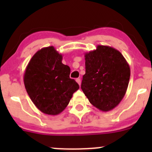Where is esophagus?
Wrapping results in <instances>:
<instances>
[{
	"mask_svg": "<svg viewBox=\"0 0 152 152\" xmlns=\"http://www.w3.org/2000/svg\"><path fill=\"white\" fill-rule=\"evenodd\" d=\"M76 82H77V83L79 84V85H81V79H76Z\"/></svg>",
	"mask_w": 152,
	"mask_h": 152,
	"instance_id": "obj_1",
	"label": "esophagus"
}]
</instances>
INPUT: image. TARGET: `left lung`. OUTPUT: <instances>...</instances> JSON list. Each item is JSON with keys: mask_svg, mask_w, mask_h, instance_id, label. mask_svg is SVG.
<instances>
[{"mask_svg": "<svg viewBox=\"0 0 152 152\" xmlns=\"http://www.w3.org/2000/svg\"><path fill=\"white\" fill-rule=\"evenodd\" d=\"M85 74L82 90L89 102L99 110H113L123 99L128 87L130 67L119 50L99 45L85 53Z\"/></svg>", "mask_w": 152, "mask_h": 152, "instance_id": "8db88e82", "label": "left lung"}]
</instances>
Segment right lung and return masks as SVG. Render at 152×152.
I'll return each instance as SVG.
<instances>
[{"mask_svg": "<svg viewBox=\"0 0 152 152\" xmlns=\"http://www.w3.org/2000/svg\"><path fill=\"white\" fill-rule=\"evenodd\" d=\"M53 46L35 53L25 70L23 82L31 100L42 113L56 115L70 102L79 85L70 78V67Z\"/></svg>", "mask_w": 152, "mask_h": 152, "instance_id": "add662e5", "label": "right lung"}]
</instances>
